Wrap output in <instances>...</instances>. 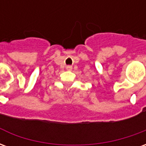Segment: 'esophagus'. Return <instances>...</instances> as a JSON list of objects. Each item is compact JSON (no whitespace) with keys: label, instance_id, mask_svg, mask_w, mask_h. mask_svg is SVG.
I'll return each mask as SVG.
<instances>
[{"label":"esophagus","instance_id":"1","mask_svg":"<svg viewBox=\"0 0 146 146\" xmlns=\"http://www.w3.org/2000/svg\"><path fill=\"white\" fill-rule=\"evenodd\" d=\"M66 69L68 70H72V66H66Z\"/></svg>","mask_w":146,"mask_h":146}]
</instances>
